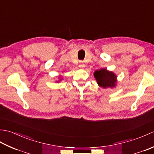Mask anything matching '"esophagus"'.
<instances>
[{
    "label": "esophagus",
    "mask_w": 154,
    "mask_h": 154,
    "mask_svg": "<svg viewBox=\"0 0 154 154\" xmlns=\"http://www.w3.org/2000/svg\"><path fill=\"white\" fill-rule=\"evenodd\" d=\"M85 66V64L83 63V62H80L79 65V67L80 68H84Z\"/></svg>",
    "instance_id": "obj_1"
}]
</instances>
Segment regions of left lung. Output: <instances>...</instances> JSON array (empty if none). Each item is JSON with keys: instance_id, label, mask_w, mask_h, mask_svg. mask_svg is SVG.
I'll list each match as a JSON object with an SVG mask.
<instances>
[{"instance_id": "1", "label": "left lung", "mask_w": 154, "mask_h": 154, "mask_svg": "<svg viewBox=\"0 0 154 154\" xmlns=\"http://www.w3.org/2000/svg\"><path fill=\"white\" fill-rule=\"evenodd\" d=\"M94 77L97 84L101 87L112 88L116 86L117 76L114 72L107 70L105 68H102L94 72Z\"/></svg>"}]
</instances>
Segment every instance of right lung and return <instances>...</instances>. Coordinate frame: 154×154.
I'll return each mask as SVG.
<instances>
[{
	"label": "right lung",
	"instance_id": "add662e5",
	"mask_svg": "<svg viewBox=\"0 0 154 154\" xmlns=\"http://www.w3.org/2000/svg\"><path fill=\"white\" fill-rule=\"evenodd\" d=\"M58 77L60 78V80H59V81H56V82H57V83H59V82H60V81H61V75H59Z\"/></svg>",
	"mask_w": 154,
	"mask_h": 154
}]
</instances>
